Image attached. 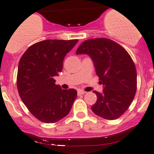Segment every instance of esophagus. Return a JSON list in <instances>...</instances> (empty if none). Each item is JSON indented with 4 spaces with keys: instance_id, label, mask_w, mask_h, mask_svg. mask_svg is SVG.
Here are the masks:
<instances>
[{
    "instance_id": "obj_1",
    "label": "esophagus",
    "mask_w": 154,
    "mask_h": 154,
    "mask_svg": "<svg viewBox=\"0 0 154 154\" xmlns=\"http://www.w3.org/2000/svg\"><path fill=\"white\" fill-rule=\"evenodd\" d=\"M86 92L85 91L82 90H78V95H84V94H85Z\"/></svg>"
}]
</instances>
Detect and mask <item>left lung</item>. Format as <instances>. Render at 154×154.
<instances>
[{"instance_id": "left-lung-1", "label": "left lung", "mask_w": 154, "mask_h": 154, "mask_svg": "<svg viewBox=\"0 0 154 154\" xmlns=\"http://www.w3.org/2000/svg\"><path fill=\"white\" fill-rule=\"evenodd\" d=\"M76 54H87L94 63L103 92L93 91L96 103L91 109L97 116L115 120L128 109L137 91V70L131 57L112 39L96 38L84 41Z\"/></svg>"}]
</instances>
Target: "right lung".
I'll return each instance as SVG.
<instances>
[{
	"mask_svg": "<svg viewBox=\"0 0 154 154\" xmlns=\"http://www.w3.org/2000/svg\"><path fill=\"white\" fill-rule=\"evenodd\" d=\"M78 41H40L20 58L17 76L20 97L29 112L43 123H54L67 116L76 98V90H62L54 78L62 70L64 57Z\"/></svg>",
	"mask_w": 154,
	"mask_h": 154,
	"instance_id": "right-lung-1",
	"label": "right lung"
}]
</instances>
